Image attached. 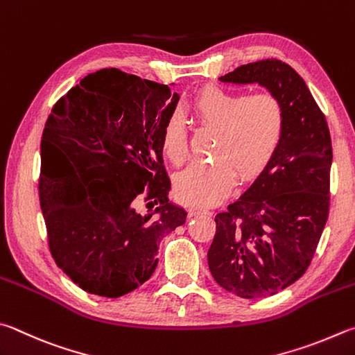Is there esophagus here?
<instances>
[{"instance_id":"34e87169","label":"esophagus","mask_w":355,"mask_h":355,"mask_svg":"<svg viewBox=\"0 0 355 355\" xmlns=\"http://www.w3.org/2000/svg\"><path fill=\"white\" fill-rule=\"evenodd\" d=\"M208 209L206 208H202V206H191L189 208V216L191 217H196V216H200V214H208Z\"/></svg>"}]
</instances>
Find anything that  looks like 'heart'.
Instances as JSON below:
<instances>
[{"label":"heart","mask_w":355,"mask_h":355,"mask_svg":"<svg viewBox=\"0 0 355 355\" xmlns=\"http://www.w3.org/2000/svg\"><path fill=\"white\" fill-rule=\"evenodd\" d=\"M191 112L202 127L214 132L209 155L214 161L194 163L175 180V196L188 205H211L228 194L234 183L259 173L286 125V113L273 94H247L216 85L203 87L191 101ZM163 152L182 164L188 147L183 119L172 114L163 128Z\"/></svg>","instance_id":"obj_1"}]
</instances>
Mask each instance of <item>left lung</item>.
<instances>
[{"mask_svg":"<svg viewBox=\"0 0 355 355\" xmlns=\"http://www.w3.org/2000/svg\"><path fill=\"white\" fill-rule=\"evenodd\" d=\"M259 83L284 107L273 157L243 194L216 216L212 278L241 298L278 293L306 273L329 214L332 144L324 114L287 63L267 59L220 77Z\"/></svg>","mask_w":355,"mask_h":355,"instance_id":"1","label":"left lung"}]
</instances>
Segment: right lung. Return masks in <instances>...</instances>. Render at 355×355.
Here are the masks:
<instances>
[{
  "label": "right lung",
  "instance_id": "obj_1",
  "mask_svg": "<svg viewBox=\"0 0 355 355\" xmlns=\"http://www.w3.org/2000/svg\"><path fill=\"white\" fill-rule=\"evenodd\" d=\"M180 96L105 68L83 77L44 125L38 194L54 261L88 293L119 298L150 278L159 242L186 222L169 202L163 128ZM149 187L151 208L136 211Z\"/></svg>",
  "mask_w": 355,
  "mask_h": 355
}]
</instances>
